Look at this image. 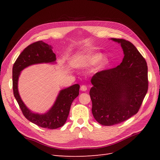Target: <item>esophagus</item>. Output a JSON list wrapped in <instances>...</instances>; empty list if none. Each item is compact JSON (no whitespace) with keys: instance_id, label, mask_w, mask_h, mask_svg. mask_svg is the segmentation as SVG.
<instances>
[{"instance_id":"1","label":"esophagus","mask_w":160,"mask_h":160,"mask_svg":"<svg viewBox=\"0 0 160 160\" xmlns=\"http://www.w3.org/2000/svg\"><path fill=\"white\" fill-rule=\"evenodd\" d=\"M80 90L82 91H86L87 90V87L85 85H82L80 87Z\"/></svg>"}]
</instances>
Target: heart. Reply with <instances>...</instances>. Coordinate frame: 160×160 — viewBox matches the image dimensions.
<instances>
[{"label":"heart","instance_id":"1","mask_svg":"<svg viewBox=\"0 0 160 160\" xmlns=\"http://www.w3.org/2000/svg\"><path fill=\"white\" fill-rule=\"evenodd\" d=\"M98 64L97 71L103 69L108 64V59L106 57L102 58L101 53H89L80 56L75 62V66L78 68H87Z\"/></svg>","mask_w":160,"mask_h":160}]
</instances>
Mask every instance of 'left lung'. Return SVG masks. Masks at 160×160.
I'll use <instances>...</instances> for the list:
<instances>
[{
	"instance_id": "left-lung-1",
	"label": "left lung",
	"mask_w": 160,
	"mask_h": 160,
	"mask_svg": "<svg viewBox=\"0 0 160 160\" xmlns=\"http://www.w3.org/2000/svg\"><path fill=\"white\" fill-rule=\"evenodd\" d=\"M120 44L124 58L120 65L102 71L91 78L89 94L92 113L104 126L117 124L136 114L148 91V67L136 47L124 39Z\"/></svg>"
}]
</instances>
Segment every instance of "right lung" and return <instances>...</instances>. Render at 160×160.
Returning <instances> with one entry per match:
<instances>
[{
  "label": "right lung",
  "mask_w": 160,
  "mask_h": 160,
  "mask_svg": "<svg viewBox=\"0 0 160 160\" xmlns=\"http://www.w3.org/2000/svg\"><path fill=\"white\" fill-rule=\"evenodd\" d=\"M56 54L52 47L40 41L36 42L27 47L13 66V91L23 115L32 123L40 127L56 129L65 124L69 113L71 105L79 95L80 85L75 84L61 89L52 107L45 113H39L30 110L20 98L18 91V79L21 71L29 66L38 64H56Z\"/></svg>",
  "instance_id": "right-lung-1"
}]
</instances>
